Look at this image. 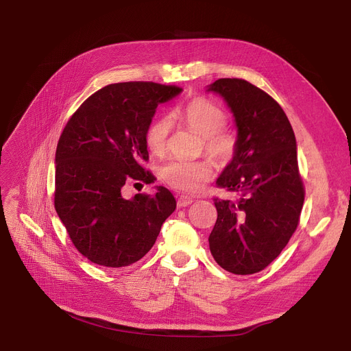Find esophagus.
<instances>
[{
	"label": "esophagus",
	"instance_id": "34e87169",
	"mask_svg": "<svg viewBox=\"0 0 351 351\" xmlns=\"http://www.w3.org/2000/svg\"><path fill=\"white\" fill-rule=\"evenodd\" d=\"M192 202H193L192 197L185 196V195H180V196H178L176 205H178V208H185V206H189V205L192 204Z\"/></svg>",
	"mask_w": 351,
	"mask_h": 351
}]
</instances>
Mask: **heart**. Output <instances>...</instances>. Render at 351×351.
Returning <instances> with one entry per match:
<instances>
[{"instance_id":"b5f03b06","label":"heart","mask_w":351,"mask_h":351,"mask_svg":"<svg viewBox=\"0 0 351 351\" xmlns=\"http://www.w3.org/2000/svg\"><path fill=\"white\" fill-rule=\"evenodd\" d=\"M173 115L202 136L206 152L219 162L229 163L234 159L239 141L232 129L225 126L228 114L222 106L209 98L196 97L176 108ZM171 128V119L163 115L147 125L143 139L147 151L152 155L163 156L166 154ZM213 172L215 163L209 158L171 160L162 166L160 178L172 189L185 193H197L212 179Z\"/></svg>"}]
</instances>
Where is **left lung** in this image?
Masks as SVG:
<instances>
[{
  "instance_id": "1",
  "label": "left lung",
  "mask_w": 351,
  "mask_h": 351,
  "mask_svg": "<svg viewBox=\"0 0 351 351\" xmlns=\"http://www.w3.org/2000/svg\"><path fill=\"white\" fill-rule=\"evenodd\" d=\"M208 90L232 109L239 147L216 185L239 193L215 197L217 219L209 236L216 263L234 274L267 267L296 232L304 202L293 128L282 106L253 84L220 78Z\"/></svg>"
}]
</instances>
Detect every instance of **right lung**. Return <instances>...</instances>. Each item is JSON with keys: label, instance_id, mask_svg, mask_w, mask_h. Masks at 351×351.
Wrapping results in <instances>:
<instances>
[{"label": "right lung", "instance_id": "1", "mask_svg": "<svg viewBox=\"0 0 351 351\" xmlns=\"http://www.w3.org/2000/svg\"><path fill=\"white\" fill-rule=\"evenodd\" d=\"M182 88L119 82L92 94L73 112L55 154L53 205L81 254L104 267H125L151 250L176 208L171 191L125 199L129 182L152 183L145 131L159 104Z\"/></svg>", "mask_w": 351, "mask_h": 351}]
</instances>
